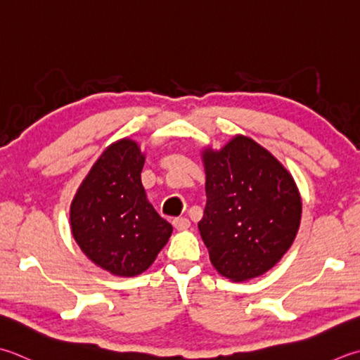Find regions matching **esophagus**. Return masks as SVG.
<instances>
[{"label":"esophagus","mask_w":360,"mask_h":360,"mask_svg":"<svg viewBox=\"0 0 360 360\" xmlns=\"http://www.w3.org/2000/svg\"><path fill=\"white\" fill-rule=\"evenodd\" d=\"M173 226L178 229V231H184V229H188L190 228V221H188V218H186V217H178V218H174L173 220Z\"/></svg>","instance_id":"1"}]
</instances>
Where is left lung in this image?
Listing matches in <instances>:
<instances>
[{
  "mask_svg": "<svg viewBox=\"0 0 360 360\" xmlns=\"http://www.w3.org/2000/svg\"><path fill=\"white\" fill-rule=\"evenodd\" d=\"M206 196L200 234L221 276L248 281L276 265L297 236L301 198L285 168L250 137L202 154Z\"/></svg>",
  "mask_w": 360,
  "mask_h": 360,
  "instance_id": "1",
  "label": "left lung"
}]
</instances>
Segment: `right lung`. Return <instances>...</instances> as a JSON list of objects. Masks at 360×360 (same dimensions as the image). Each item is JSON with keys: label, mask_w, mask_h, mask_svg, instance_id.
Wrapping results in <instances>:
<instances>
[{"label": "right lung", "mask_w": 360, "mask_h": 360, "mask_svg": "<svg viewBox=\"0 0 360 360\" xmlns=\"http://www.w3.org/2000/svg\"><path fill=\"white\" fill-rule=\"evenodd\" d=\"M143 164L132 140L110 145L91 167L70 210L73 237L84 255L117 276L143 273L173 231L146 201L140 179Z\"/></svg>", "instance_id": "obj_1"}]
</instances>
